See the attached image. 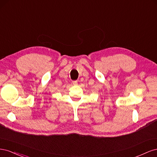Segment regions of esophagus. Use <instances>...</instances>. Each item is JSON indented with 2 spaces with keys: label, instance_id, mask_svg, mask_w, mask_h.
<instances>
[{
  "label": "esophagus",
  "instance_id": "34e87169",
  "mask_svg": "<svg viewBox=\"0 0 157 157\" xmlns=\"http://www.w3.org/2000/svg\"><path fill=\"white\" fill-rule=\"evenodd\" d=\"M73 85H77L78 84V81L77 80H75V81H73Z\"/></svg>",
  "mask_w": 157,
  "mask_h": 157
}]
</instances>
